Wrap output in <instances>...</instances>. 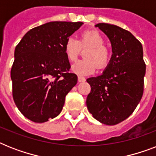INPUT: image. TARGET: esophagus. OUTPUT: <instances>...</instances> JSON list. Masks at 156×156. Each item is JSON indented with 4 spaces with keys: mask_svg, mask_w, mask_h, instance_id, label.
<instances>
[{
    "mask_svg": "<svg viewBox=\"0 0 156 156\" xmlns=\"http://www.w3.org/2000/svg\"><path fill=\"white\" fill-rule=\"evenodd\" d=\"M78 82H79V83H83V82H85L86 78H83V77H82V76H78Z\"/></svg>",
    "mask_w": 156,
    "mask_h": 156,
    "instance_id": "34e87169",
    "label": "esophagus"
}]
</instances>
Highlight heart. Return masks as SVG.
<instances>
[{
	"label": "heart",
	"mask_w": 156,
	"mask_h": 156,
	"mask_svg": "<svg viewBox=\"0 0 156 156\" xmlns=\"http://www.w3.org/2000/svg\"><path fill=\"white\" fill-rule=\"evenodd\" d=\"M105 40L101 34L95 30H85L81 33L78 40L73 36H69L64 44V52L66 58L71 62L75 61L81 52L86 50L84 60L76 62L72 66V71L78 75H89L94 73L97 67L104 69L111 61V51L104 45Z\"/></svg>",
	"instance_id": "obj_1"
}]
</instances>
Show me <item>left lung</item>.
<instances>
[{"instance_id": "left-lung-1", "label": "left lung", "mask_w": 156, "mask_h": 156, "mask_svg": "<svg viewBox=\"0 0 156 156\" xmlns=\"http://www.w3.org/2000/svg\"><path fill=\"white\" fill-rule=\"evenodd\" d=\"M95 27L110 40L112 55L101 75L87 79L91 87L87 106L97 121L114 126L128 118L143 97V46L129 31L117 26L98 23Z\"/></svg>"}]
</instances>
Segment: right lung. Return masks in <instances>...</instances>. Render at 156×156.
<instances>
[{
	"label": "right lung",
	"instance_id": "1",
	"mask_svg": "<svg viewBox=\"0 0 156 156\" xmlns=\"http://www.w3.org/2000/svg\"><path fill=\"white\" fill-rule=\"evenodd\" d=\"M82 22H50L30 30L14 51L13 98L23 116L43 123L61 113L66 95L77 84L64 52L67 38Z\"/></svg>",
	"mask_w": 156,
	"mask_h": 156
}]
</instances>
